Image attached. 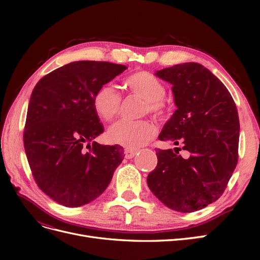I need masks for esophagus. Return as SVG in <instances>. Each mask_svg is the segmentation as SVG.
<instances>
[{
    "label": "esophagus",
    "mask_w": 260,
    "mask_h": 260,
    "mask_svg": "<svg viewBox=\"0 0 260 260\" xmlns=\"http://www.w3.org/2000/svg\"><path fill=\"white\" fill-rule=\"evenodd\" d=\"M138 153V149H132V148H125L124 149V157L125 158H133Z\"/></svg>",
    "instance_id": "obj_1"
}]
</instances>
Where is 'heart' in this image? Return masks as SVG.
Wrapping results in <instances>:
<instances>
[{
  "instance_id": "obj_1",
  "label": "heart",
  "mask_w": 260,
  "mask_h": 260,
  "mask_svg": "<svg viewBox=\"0 0 260 260\" xmlns=\"http://www.w3.org/2000/svg\"><path fill=\"white\" fill-rule=\"evenodd\" d=\"M127 89L145 101V113L156 117H164L168 112L165 103L166 89L159 79L151 73L138 72L124 80ZM93 106L98 115L104 120H112L118 115L121 106V95L113 84H104L96 91L93 99ZM156 133L155 125L149 120H120L114 123L107 132L112 143L128 148H138L151 141Z\"/></svg>"
}]
</instances>
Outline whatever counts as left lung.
<instances>
[{"instance_id":"left-lung-1","label":"left lung","mask_w":260,"mask_h":260,"mask_svg":"<svg viewBox=\"0 0 260 260\" xmlns=\"http://www.w3.org/2000/svg\"><path fill=\"white\" fill-rule=\"evenodd\" d=\"M172 84L176 112L158 139L182 145L156 149L157 166L147 185L164 205L193 212L224 192L239 158L240 120L230 92L207 68L184 62L155 74Z\"/></svg>"}]
</instances>
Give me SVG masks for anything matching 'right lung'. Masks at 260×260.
Masks as SVG:
<instances>
[{
    "instance_id": "right-lung-1",
    "label": "right lung",
    "mask_w": 260,
    "mask_h": 260,
    "mask_svg": "<svg viewBox=\"0 0 260 260\" xmlns=\"http://www.w3.org/2000/svg\"><path fill=\"white\" fill-rule=\"evenodd\" d=\"M125 69L73 61L44 76L31 93L23 131L27 159L38 186L60 205L79 207L98 199L123 159L121 146L94 141L104 127L93 99Z\"/></svg>"
}]
</instances>
